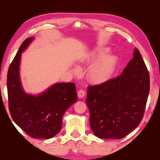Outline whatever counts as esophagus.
I'll return each mask as SVG.
<instances>
[{
	"instance_id": "obj_1",
	"label": "esophagus",
	"mask_w": 160,
	"mask_h": 160,
	"mask_svg": "<svg viewBox=\"0 0 160 160\" xmlns=\"http://www.w3.org/2000/svg\"><path fill=\"white\" fill-rule=\"evenodd\" d=\"M77 95H78L79 98H83L85 95V91L83 89H80L78 91V93H77Z\"/></svg>"
}]
</instances>
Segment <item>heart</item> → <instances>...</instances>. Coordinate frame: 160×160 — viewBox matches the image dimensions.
Masks as SVG:
<instances>
[{"mask_svg":"<svg viewBox=\"0 0 160 160\" xmlns=\"http://www.w3.org/2000/svg\"><path fill=\"white\" fill-rule=\"evenodd\" d=\"M109 52V48H99L91 51L79 62L81 65H89L97 62L91 67L88 72L89 80L94 83H102L109 79L113 75L118 63L117 57L114 55H106ZM75 74H78L79 69H73Z\"/></svg>","mask_w":160,"mask_h":160,"instance_id":"obj_1","label":"heart"}]
</instances>
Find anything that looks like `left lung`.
<instances>
[{
	"label": "left lung",
	"instance_id": "8db88e82",
	"mask_svg": "<svg viewBox=\"0 0 160 160\" xmlns=\"http://www.w3.org/2000/svg\"><path fill=\"white\" fill-rule=\"evenodd\" d=\"M149 75L138 49L119 76L88 88L90 127L101 139H122L143 117L149 92Z\"/></svg>",
	"mask_w": 160,
	"mask_h": 160
}]
</instances>
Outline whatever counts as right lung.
Returning a JSON list of instances; mask_svg holds the SVG:
<instances>
[{
  "instance_id": "1",
  "label": "right lung",
  "mask_w": 160,
  "mask_h": 160,
  "mask_svg": "<svg viewBox=\"0 0 160 160\" xmlns=\"http://www.w3.org/2000/svg\"><path fill=\"white\" fill-rule=\"evenodd\" d=\"M33 40L23 41L9 66L7 91L9 111L13 121L32 138L50 139L60 132L65 111L77 100L73 83H57L43 93L32 95L24 91L19 75L21 53Z\"/></svg>"
}]
</instances>
